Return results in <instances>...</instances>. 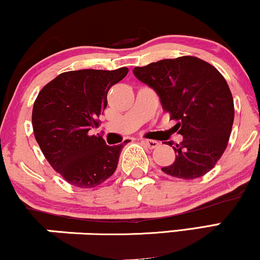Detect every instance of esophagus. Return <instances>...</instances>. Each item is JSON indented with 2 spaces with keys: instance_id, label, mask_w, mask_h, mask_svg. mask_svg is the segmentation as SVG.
I'll list each match as a JSON object with an SVG mask.
<instances>
[{
  "instance_id": "34e87169",
  "label": "esophagus",
  "mask_w": 260,
  "mask_h": 260,
  "mask_svg": "<svg viewBox=\"0 0 260 260\" xmlns=\"http://www.w3.org/2000/svg\"><path fill=\"white\" fill-rule=\"evenodd\" d=\"M143 144L145 145V147L149 148V149H155L159 147V142H156V140H151V139H143L142 140Z\"/></svg>"
}]
</instances>
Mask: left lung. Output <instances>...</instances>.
<instances>
[{
    "mask_svg": "<svg viewBox=\"0 0 260 260\" xmlns=\"http://www.w3.org/2000/svg\"><path fill=\"white\" fill-rule=\"evenodd\" d=\"M134 76L153 88L183 140L176 160L162 168L172 177L193 180L210 171L228 147L235 109L228 82L214 66L194 56L136 67ZM172 145V142H169Z\"/></svg>",
    "mask_w": 260,
    "mask_h": 260,
    "instance_id": "1",
    "label": "left lung"
}]
</instances>
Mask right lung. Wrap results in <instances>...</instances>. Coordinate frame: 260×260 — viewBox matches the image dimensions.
I'll return each instance as SVG.
<instances>
[{"label": "right lung", "instance_id": "obj_1", "mask_svg": "<svg viewBox=\"0 0 260 260\" xmlns=\"http://www.w3.org/2000/svg\"><path fill=\"white\" fill-rule=\"evenodd\" d=\"M127 73V67L70 71L47 83L35 100V139L52 169L74 187L99 186L117 168L123 144L109 147L89 131L99 126L110 88Z\"/></svg>", "mask_w": 260, "mask_h": 260}]
</instances>
